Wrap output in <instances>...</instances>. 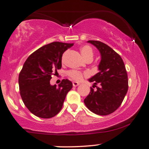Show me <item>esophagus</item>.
Returning <instances> with one entry per match:
<instances>
[{"label":"esophagus","instance_id":"34e87169","mask_svg":"<svg viewBox=\"0 0 149 149\" xmlns=\"http://www.w3.org/2000/svg\"><path fill=\"white\" fill-rule=\"evenodd\" d=\"M79 85H80V83H78V82H73V87H77V86H78Z\"/></svg>","mask_w":149,"mask_h":149}]
</instances>
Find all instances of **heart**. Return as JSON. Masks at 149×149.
Returning <instances> with one entry per match:
<instances>
[{"label": "heart", "mask_w": 149, "mask_h": 149, "mask_svg": "<svg viewBox=\"0 0 149 149\" xmlns=\"http://www.w3.org/2000/svg\"><path fill=\"white\" fill-rule=\"evenodd\" d=\"M80 53L82 56L85 58L86 60L93 58L94 52L93 49L89 45H83L80 48ZM67 75L70 78H72L73 80L76 81H79L83 78L84 76H87L88 73L86 72H82V71H77V70H70L67 72Z\"/></svg>", "instance_id": "obj_1"}]
</instances>
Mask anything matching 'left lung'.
I'll list each match as a JSON object with an SVG mask.
<instances>
[{
	"label": "left lung",
	"mask_w": 149,
	"mask_h": 149,
	"mask_svg": "<svg viewBox=\"0 0 149 149\" xmlns=\"http://www.w3.org/2000/svg\"><path fill=\"white\" fill-rule=\"evenodd\" d=\"M88 42L99 49L101 61L99 73L89 79L94 82L92 87L96 86L97 90L90 88L84 103L94 113L109 115L118 109L127 94L128 78L125 66L120 56L107 44L98 40Z\"/></svg>",
	"instance_id": "obj_1"
}]
</instances>
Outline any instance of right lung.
Listing matches in <instances>:
<instances>
[{"label": "right lung", "mask_w": 149, "mask_h": 149, "mask_svg": "<svg viewBox=\"0 0 149 149\" xmlns=\"http://www.w3.org/2000/svg\"><path fill=\"white\" fill-rule=\"evenodd\" d=\"M73 43L53 42L38 49L27 58L19 75L20 95L31 113L50 118L61 111L66 95L73 87L63 79L59 86L51 85L52 76L61 68V57Z\"/></svg>", "instance_id": "add662e5"}]
</instances>
